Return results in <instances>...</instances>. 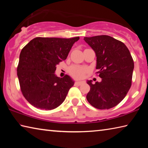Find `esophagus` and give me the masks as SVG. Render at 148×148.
Listing matches in <instances>:
<instances>
[{
  "mask_svg": "<svg viewBox=\"0 0 148 148\" xmlns=\"http://www.w3.org/2000/svg\"><path fill=\"white\" fill-rule=\"evenodd\" d=\"M84 83V82L83 81H77L75 82V85H76V86H81V85H82Z\"/></svg>",
  "mask_w": 148,
  "mask_h": 148,
  "instance_id": "1",
  "label": "esophagus"
}]
</instances>
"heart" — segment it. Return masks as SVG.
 Returning <instances> with one entry per match:
<instances>
[{
	"mask_svg": "<svg viewBox=\"0 0 148 148\" xmlns=\"http://www.w3.org/2000/svg\"><path fill=\"white\" fill-rule=\"evenodd\" d=\"M69 72L72 77L76 79L82 78L86 73V69L81 66H72L69 69Z\"/></svg>",
	"mask_w": 148,
	"mask_h": 148,
	"instance_id": "1",
	"label": "heart"
}]
</instances>
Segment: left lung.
I'll use <instances>...</instances> for the list:
<instances>
[{"instance_id":"obj_1","label":"left lung","mask_w":148,"mask_h":148,"mask_svg":"<svg viewBox=\"0 0 148 148\" xmlns=\"http://www.w3.org/2000/svg\"><path fill=\"white\" fill-rule=\"evenodd\" d=\"M97 56V73L101 82L92 84L87 95L89 104L97 109H110L117 106L131 88L134 61L129 49L122 42L107 35L84 37Z\"/></svg>"}]
</instances>
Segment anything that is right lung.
<instances>
[{"instance_id": "obj_1", "label": "right lung", "mask_w": 148, "mask_h": 148, "mask_svg": "<svg viewBox=\"0 0 148 148\" xmlns=\"http://www.w3.org/2000/svg\"><path fill=\"white\" fill-rule=\"evenodd\" d=\"M79 37L72 38L36 37L30 41L19 56L17 77L22 94L37 108L51 110L66 99L74 82L68 75L55 74L56 65L66 59Z\"/></svg>"}]
</instances>
